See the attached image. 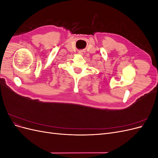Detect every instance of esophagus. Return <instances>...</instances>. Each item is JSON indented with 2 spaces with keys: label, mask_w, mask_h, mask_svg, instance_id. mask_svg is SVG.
Segmentation results:
<instances>
[{
  "label": "esophagus",
  "mask_w": 158,
  "mask_h": 158,
  "mask_svg": "<svg viewBox=\"0 0 158 158\" xmlns=\"http://www.w3.org/2000/svg\"><path fill=\"white\" fill-rule=\"evenodd\" d=\"M79 53H82V52H81V51H80V52H79Z\"/></svg>",
  "instance_id": "1"
}]
</instances>
